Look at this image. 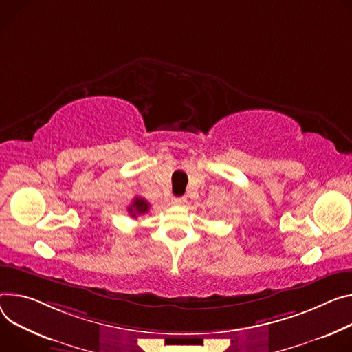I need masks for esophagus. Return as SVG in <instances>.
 I'll list each match as a JSON object with an SVG mask.
<instances>
[{"instance_id":"34e87169","label":"esophagus","mask_w":352,"mask_h":352,"mask_svg":"<svg viewBox=\"0 0 352 352\" xmlns=\"http://www.w3.org/2000/svg\"><path fill=\"white\" fill-rule=\"evenodd\" d=\"M185 202H186V199H185L184 197H178V198H173V199H171V204L175 205V206H181V205H184Z\"/></svg>"}]
</instances>
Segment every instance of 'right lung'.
<instances>
[{
  "instance_id": "add662e5",
  "label": "right lung",
  "mask_w": 352,
  "mask_h": 352,
  "mask_svg": "<svg viewBox=\"0 0 352 352\" xmlns=\"http://www.w3.org/2000/svg\"><path fill=\"white\" fill-rule=\"evenodd\" d=\"M148 210H150V204L144 198H140V197L135 198L132 205L127 208V212L131 213L132 217H138L139 214H144Z\"/></svg>"
}]
</instances>
